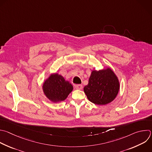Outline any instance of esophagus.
<instances>
[{
    "label": "esophagus",
    "mask_w": 152,
    "mask_h": 152,
    "mask_svg": "<svg viewBox=\"0 0 152 152\" xmlns=\"http://www.w3.org/2000/svg\"><path fill=\"white\" fill-rule=\"evenodd\" d=\"M82 88H83V86L82 85H75V88L77 89L80 90V89H82Z\"/></svg>",
    "instance_id": "esophagus-1"
}]
</instances>
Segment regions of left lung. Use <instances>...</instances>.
Returning <instances> with one entry per match:
<instances>
[{
    "label": "left lung",
    "instance_id": "8db88e82",
    "mask_svg": "<svg viewBox=\"0 0 152 152\" xmlns=\"http://www.w3.org/2000/svg\"><path fill=\"white\" fill-rule=\"evenodd\" d=\"M120 88L118 77L110 69L92 70L88 84L83 91L91 102L97 105L110 103L117 96Z\"/></svg>",
    "mask_w": 152,
    "mask_h": 152
}]
</instances>
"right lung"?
<instances>
[{"instance_id": "right-lung-1", "label": "right lung", "mask_w": 152, "mask_h": 152, "mask_svg": "<svg viewBox=\"0 0 152 152\" xmlns=\"http://www.w3.org/2000/svg\"><path fill=\"white\" fill-rule=\"evenodd\" d=\"M43 91L51 102L58 103L65 100L73 91L72 85L58 73L52 74L43 84Z\"/></svg>"}]
</instances>
